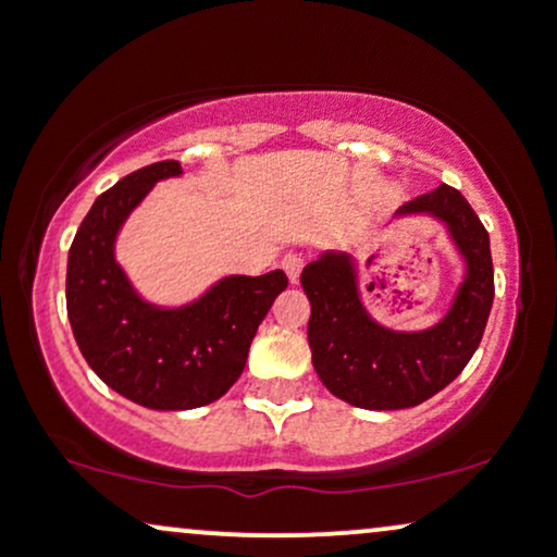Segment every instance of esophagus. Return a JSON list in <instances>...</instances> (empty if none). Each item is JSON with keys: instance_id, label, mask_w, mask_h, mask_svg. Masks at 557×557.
I'll return each instance as SVG.
<instances>
[{"instance_id": "34e87169", "label": "esophagus", "mask_w": 557, "mask_h": 557, "mask_svg": "<svg viewBox=\"0 0 557 557\" xmlns=\"http://www.w3.org/2000/svg\"><path fill=\"white\" fill-rule=\"evenodd\" d=\"M283 270L287 274V280H290V283L296 285L298 277H300V270H304V257H300V253H285Z\"/></svg>"}]
</instances>
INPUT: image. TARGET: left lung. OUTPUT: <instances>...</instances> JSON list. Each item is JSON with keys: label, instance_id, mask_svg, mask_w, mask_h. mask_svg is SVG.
Segmentation results:
<instances>
[{"label": "left lung", "instance_id": "left-lung-1", "mask_svg": "<svg viewBox=\"0 0 557 557\" xmlns=\"http://www.w3.org/2000/svg\"><path fill=\"white\" fill-rule=\"evenodd\" d=\"M398 214H432L466 259V277L450 311L430 330L395 332L363 309L348 253H322L304 267L311 300L309 345L319 380L335 398L369 411H398L430 400L471 361L487 327L495 272L490 235L461 190L440 185L403 203Z\"/></svg>", "mask_w": 557, "mask_h": 557}]
</instances>
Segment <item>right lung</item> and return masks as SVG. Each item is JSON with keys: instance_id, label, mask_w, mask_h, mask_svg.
Wrapping results in <instances>:
<instances>
[{"instance_id": "add662e5", "label": "right lung", "mask_w": 557, "mask_h": 557, "mask_svg": "<svg viewBox=\"0 0 557 557\" xmlns=\"http://www.w3.org/2000/svg\"><path fill=\"white\" fill-rule=\"evenodd\" d=\"M164 159L114 183L94 201L67 257V319L83 359L114 393L157 408L188 411L227 393L274 298L283 270L233 274L181 309L146 304L114 261V238L157 181L181 175Z\"/></svg>"}]
</instances>
